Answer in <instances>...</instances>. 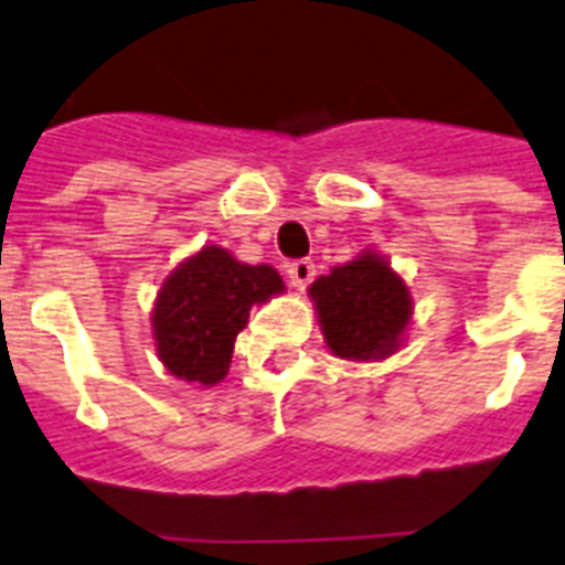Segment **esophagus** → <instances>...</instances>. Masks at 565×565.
<instances>
[{"label": "esophagus", "mask_w": 565, "mask_h": 565, "mask_svg": "<svg viewBox=\"0 0 565 565\" xmlns=\"http://www.w3.org/2000/svg\"><path fill=\"white\" fill-rule=\"evenodd\" d=\"M287 278L289 284L296 289H303L307 284L316 278V264L310 262V258H298V262H289L287 264Z\"/></svg>", "instance_id": "1"}]
</instances>
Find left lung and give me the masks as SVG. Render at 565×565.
Wrapping results in <instances>:
<instances>
[{
    "label": "left lung",
    "mask_w": 565,
    "mask_h": 565,
    "mask_svg": "<svg viewBox=\"0 0 565 565\" xmlns=\"http://www.w3.org/2000/svg\"><path fill=\"white\" fill-rule=\"evenodd\" d=\"M310 298L332 355L384 361L404 347L412 321L409 287L375 249L312 281Z\"/></svg>",
    "instance_id": "8db88e82"
}]
</instances>
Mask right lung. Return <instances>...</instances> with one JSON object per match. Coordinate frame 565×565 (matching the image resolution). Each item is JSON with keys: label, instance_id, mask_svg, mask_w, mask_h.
Returning <instances> with one entry per match:
<instances>
[{"label": "right lung", "instance_id": "right-lung-1", "mask_svg": "<svg viewBox=\"0 0 565 565\" xmlns=\"http://www.w3.org/2000/svg\"><path fill=\"white\" fill-rule=\"evenodd\" d=\"M284 281L269 264H244L230 249L207 244L164 278L153 303L156 355L188 384L224 381L235 335L255 303L281 296Z\"/></svg>", "mask_w": 565, "mask_h": 565}]
</instances>
